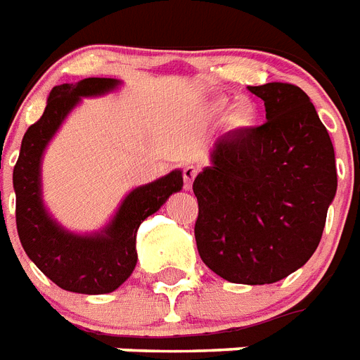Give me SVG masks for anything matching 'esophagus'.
Wrapping results in <instances>:
<instances>
[{"label": "esophagus", "mask_w": 360, "mask_h": 360, "mask_svg": "<svg viewBox=\"0 0 360 360\" xmlns=\"http://www.w3.org/2000/svg\"><path fill=\"white\" fill-rule=\"evenodd\" d=\"M182 176H184V188L191 189V186H193L195 176H197V167H195V165L184 167Z\"/></svg>", "instance_id": "obj_1"}]
</instances>
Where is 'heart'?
<instances>
[{"label":"heart","mask_w":360,"mask_h":360,"mask_svg":"<svg viewBox=\"0 0 360 360\" xmlns=\"http://www.w3.org/2000/svg\"><path fill=\"white\" fill-rule=\"evenodd\" d=\"M234 115H236V119H238V120H245V122H249V120L252 119L251 109H247V103H243V102L236 103V105H234Z\"/></svg>","instance_id":"obj_1"}]
</instances>
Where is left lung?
<instances>
[{"mask_svg":"<svg viewBox=\"0 0 360 360\" xmlns=\"http://www.w3.org/2000/svg\"><path fill=\"white\" fill-rule=\"evenodd\" d=\"M266 122L223 135L193 182L195 240L229 283L271 284L307 264L336 193L335 148L307 94L292 83L249 87Z\"/></svg>","mask_w":360,"mask_h":360,"instance_id":"obj_1","label":"left lung"}]
</instances>
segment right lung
Here are the masks:
<instances>
[{
    "mask_svg": "<svg viewBox=\"0 0 360 360\" xmlns=\"http://www.w3.org/2000/svg\"><path fill=\"white\" fill-rule=\"evenodd\" d=\"M117 85L111 77H87L51 89L42 117L25 131L13 172L16 229L24 251L59 288L76 294H109L130 277L137 264V229L184 186L182 172L172 171L134 189L109 226L94 236L70 234L46 214L40 198V158L48 141L82 96L108 93Z\"/></svg>",
    "mask_w": 360,
    "mask_h": 360,
    "instance_id": "1",
    "label": "right lung"
}]
</instances>
